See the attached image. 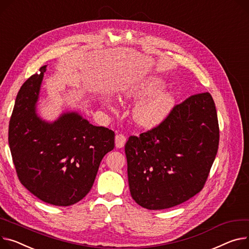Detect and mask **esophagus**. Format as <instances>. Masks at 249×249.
<instances>
[{"label": "esophagus", "instance_id": "34e87169", "mask_svg": "<svg viewBox=\"0 0 249 249\" xmlns=\"http://www.w3.org/2000/svg\"><path fill=\"white\" fill-rule=\"evenodd\" d=\"M126 143V137L123 134H117L115 136V145L117 148L124 147Z\"/></svg>", "mask_w": 249, "mask_h": 249}]
</instances>
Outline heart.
I'll use <instances>...</instances> for the list:
<instances>
[{"label":"heart","mask_w":249,"mask_h":249,"mask_svg":"<svg viewBox=\"0 0 249 249\" xmlns=\"http://www.w3.org/2000/svg\"><path fill=\"white\" fill-rule=\"evenodd\" d=\"M164 82L158 77L137 80L121 92L125 99H142L132 110V119L142 128H154L161 124L174 109L176 96L173 92L162 91Z\"/></svg>","instance_id":"heart-1"}]
</instances>
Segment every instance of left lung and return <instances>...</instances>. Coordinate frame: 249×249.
Returning <instances> with one entry per match:
<instances>
[{"instance_id": "8db88e82", "label": "left lung", "mask_w": 249, "mask_h": 249, "mask_svg": "<svg viewBox=\"0 0 249 249\" xmlns=\"http://www.w3.org/2000/svg\"><path fill=\"white\" fill-rule=\"evenodd\" d=\"M219 127L211 95L176 105L157 127L125 145L130 193L140 206L167 209L200 192L217 154Z\"/></svg>"}]
</instances>
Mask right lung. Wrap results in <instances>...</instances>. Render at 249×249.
Instances as JSON below:
<instances>
[{
  "label": "right lung",
  "mask_w": 249,
  "mask_h": 249,
  "mask_svg": "<svg viewBox=\"0 0 249 249\" xmlns=\"http://www.w3.org/2000/svg\"><path fill=\"white\" fill-rule=\"evenodd\" d=\"M46 68L31 76L17 95L9 145L21 183L46 203L69 206L91 190L101 160L115 146V134L78 112L43 120L37 103Z\"/></svg>",
  "instance_id": "1"
}]
</instances>
